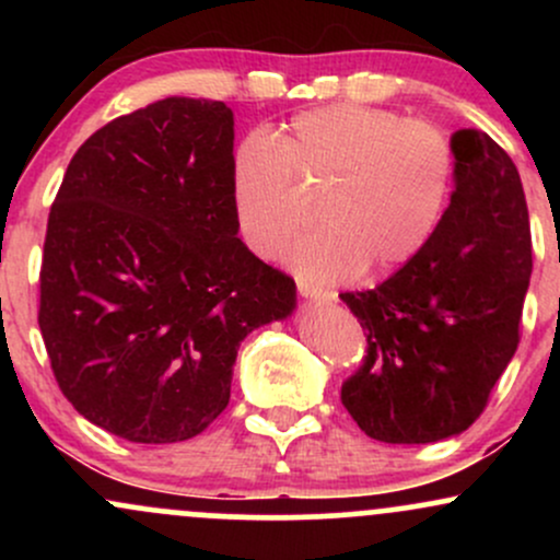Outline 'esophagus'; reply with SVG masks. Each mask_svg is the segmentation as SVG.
I'll use <instances>...</instances> for the list:
<instances>
[{
	"label": "esophagus",
	"mask_w": 560,
	"mask_h": 560,
	"mask_svg": "<svg viewBox=\"0 0 560 560\" xmlns=\"http://www.w3.org/2000/svg\"><path fill=\"white\" fill-rule=\"evenodd\" d=\"M298 289H300L302 298H307V300H313V302H331V300H337V294H334L331 289H324V287L313 284V281H307V279H298Z\"/></svg>",
	"instance_id": "34e87169"
}]
</instances>
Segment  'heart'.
I'll list each match as a JSON object with an SVG mask.
<instances>
[{"label":"heart","mask_w":560,"mask_h":560,"mask_svg":"<svg viewBox=\"0 0 560 560\" xmlns=\"http://www.w3.org/2000/svg\"><path fill=\"white\" fill-rule=\"evenodd\" d=\"M458 155L445 128L363 105L294 115L276 139L247 133L231 155V205L242 240L271 258L300 229L298 182L324 184L320 226L287 249L316 281L389 273L419 258L453 197Z\"/></svg>","instance_id":"b5f03b06"}]
</instances>
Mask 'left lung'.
Returning <instances> with one entry per match:
<instances>
[{"label": "left lung", "instance_id": "8db88e82", "mask_svg": "<svg viewBox=\"0 0 560 560\" xmlns=\"http://www.w3.org/2000/svg\"><path fill=\"white\" fill-rule=\"evenodd\" d=\"M453 144L455 189L432 242L376 289L339 294L369 342L342 405L389 445L466 432L518 347L532 276L522 178L485 131L460 128Z\"/></svg>", "mask_w": 560, "mask_h": 560}]
</instances>
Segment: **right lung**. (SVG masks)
I'll return each mask as SVG.
<instances>
[{"instance_id":"obj_1","label":"right lung","mask_w":560,"mask_h":560,"mask_svg":"<svg viewBox=\"0 0 560 560\" xmlns=\"http://www.w3.org/2000/svg\"><path fill=\"white\" fill-rule=\"evenodd\" d=\"M231 155L223 102L168 96L83 141L49 210L38 329L55 378L128 442L205 432L242 339L294 311V279L236 236Z\"/></svg>"}]
</instances>
